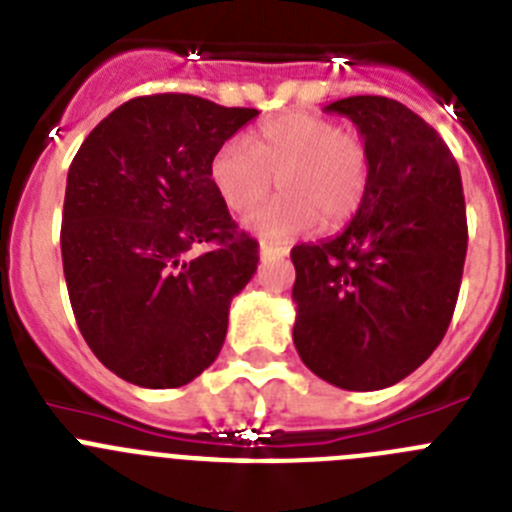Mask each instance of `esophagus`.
<instances>
[{
	"label": "esophagus",
	"instance_id": "1",
	"mask_svg": "<svg viewBox=\"0 0 512 512\" xmlns=\"http://www.w3.org/2000/svg\"><path fill=\"white\" fill-rule=\"evenodd\" d=\"M287 253H289V248H284V246H271V243H261V246H259L261 261H266V259H284Z\"/></svg>",
	"mask_w": 512,
	"mask_h": 512
}]
</instances>
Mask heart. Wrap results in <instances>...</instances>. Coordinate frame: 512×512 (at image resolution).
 Returning <instances> with one entry per match:
<instances>
[{
    "label": "heart",
    "instance_id": "1",
    "mask_svg": "<svg viewBox=\"0 0 512 512\" xmlns=\"http://www.w3.org/2000/svg\"><path fill=\"white\" fill-rule=\"evenodd\" d=\"M369 151L356 135L310 112L264 122L253 143L233 135L210 161V182L233 212L251 210L274 187L284 194L246 217V228L264 241L287 243L320 223L341 228L369 192Z\"/></svg>",
    "mask_w": 512,
    "mask_h": 512
}]
</instances>
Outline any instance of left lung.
Masks as SVG:
<instances>
[{"label": "left lung", "mask_w": 512, "mask_h": 512, "mask_svg": "<svg viewBox=\"0 0 512 512\" xmlns=\"http://www.w3.org/2000/svg\"><path fill=\"white\" fill-rule=\"evenodd\" d=\"M369 151V192L328 241L292 248L297 354L341 390L392 387L446 336L467 259V207L441 135L387 97H346Z\"/></svg>", "instance_id": "obj_1"}]
</instances>
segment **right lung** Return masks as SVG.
<instances>
[{
  "label": "right lung",
  "mask_w": 512,
  "mask_h": 512,
  "mask_svg": "<svg viewBox=\"0 0 512 512\" xmlns=\"http://www.w3.org/2000/svg\"><path fill=\"white\" fill-rule=\"evenodd\" d=\"M256 115L192 94L135 97L71 161L63 277L81 336L125 382L182 387L223 348L259 243L217 197L210 161Z\"/></svg>",
  "instance_id": "1"
}]
</instances>
